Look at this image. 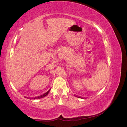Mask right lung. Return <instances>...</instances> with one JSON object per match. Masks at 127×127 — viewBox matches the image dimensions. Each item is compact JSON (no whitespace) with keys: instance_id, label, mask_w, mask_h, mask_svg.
I'll return each instance as SVG.
<instances>
[{"instance_id":"right-lung-1","label":"right lung","mask_w":127,"mask_h":127,"mask_svg":"<svg viewBox=\"0 0 127 127\" xmlns=\"http://www.w3.org/2000/svg\"><path fill=\"white\" fill-rule=\"evenodd\" d=\"M50 91V89L48 90L47 92H46V93L43 94V95H40V96H36V97H32V98H27L28 99H40V98H44V96H47V95H48V94L49 93V92Z\"/></svg>"}]
</instances>
